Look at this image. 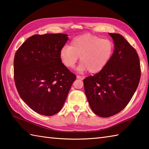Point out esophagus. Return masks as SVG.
<instances>
[{"label": "esophagus", "mask_w": 149, "mask_h": 149, "mask_svg": "<svg viewBox=\"0 0 149 149\" xmlns=\"http://www.w3.org/2000/svg\"><path fill=\"white\" fill-rule=\"evenodd\" d=\"M77 79H81V80H83L84 79V76H81V75H77Z\"/></svg>", "instance_id": "1"}]
</instances>
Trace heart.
Wrapping results in <instances>:
<instances>
[{
	"instance_id": "heart-1",
	"label": "heart",
	"mask_w": 149,
	"mask_h": 149,
	"mask_svg": "<svg viewBox=\"0 0 149 149\" xmlns=\"http://www.w3.org/2000/svg\"><path fill=\"white\" fill-rule=\"evenodd\" d=\"M114 49V43L110 40L85 34L73 39L70 46H63L59 56L63 64L68 68L74 67L80 56L81 63L77 70H88L91 74H97L108 64Z\"/></svg>"
}]
</instances>
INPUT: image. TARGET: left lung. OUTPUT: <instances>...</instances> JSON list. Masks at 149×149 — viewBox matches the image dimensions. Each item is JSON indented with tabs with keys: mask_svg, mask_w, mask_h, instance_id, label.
Here are the masks:
<instances>
[{
	"mask_svg": "<svg viewBox=\"0 0 149 149\" xmlns=\"http://www.w3.org/2000/svg\"><path fill=\"white\" fill-rule=\"evenodd\" d=\"M114 52L102 71L83 80L90 106L97 115L109 117L125 108L136 90L141 76L138 54L119 34L109 33Z\"/></svg>",
	"mask_w": 149,
	"mask_h": 149,
	"instance_id": "left-lung-1",
	"label": "left lung"
}]
</instances>
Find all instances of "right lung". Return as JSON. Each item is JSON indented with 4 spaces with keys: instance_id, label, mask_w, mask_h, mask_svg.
Segmentation results:
<instances>
[{
    "instance_id": "right-lung-1",
    "label": "right lung",
    "mask_w": 149,
    "mask_h": 149,
    "mask_svg": "<svg viewBox=\"0 0 149 149\" xmlns=\"http://www.w3.org/2000/svg\"><path fill=\"white\" fill-rule=\"evenodd\" d=\"M68 40L66 34H35L15 53L16 88L24 102L41 115L52 116L61 109L76 79L59 56Z\"/></svg>"
}]
</instances>
